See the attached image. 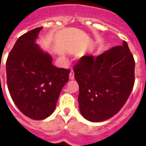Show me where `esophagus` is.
Returning <instances> with one entry per match:
<instances>
[{"mask_svg":"<svg viewBox=\"0 0 146 146\" xmlns=\"http://www.w3.org/2000/svg\"><path fill=\"white\" fill-rule=\"evenodd\" d=\"M69 79L70 80H74V71L72 70L70 72V74H69Z\"/></svg>","mask_w":146,"mask_h":146,"instance_id":"34e87169","label":"esophagus"}]
</instances>
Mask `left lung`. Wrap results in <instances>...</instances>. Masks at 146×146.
I'll list each match as a JSON object with an SVG mask.
<instances>
[{
  "instance_id": "1",
  "label": "left lung",
  "mask_w": 146,
  "mask_h": 146,
  "mask_svg": "<svg viewBox=\"0 0 146 146\" xmlns=\"http://www.w3.org/2000/svg\"><path fill=\"white\" fill-rule=\"evenodd\" d=\"M135 62L128 44L107 50L97 57L82 56L74 66L79 84V108L91 122L105 121L120 111L135 84Z\"/></svg>"
}]
</instances>
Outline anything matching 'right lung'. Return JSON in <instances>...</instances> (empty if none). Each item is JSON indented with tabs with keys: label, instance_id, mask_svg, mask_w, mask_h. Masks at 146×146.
Masks as SVG:
<instances>
[{
	"label": "right lung",
	"instance_id": "1",
	"mask_svg": "<svg viewBox=\"0 0 146 146\" xmlns=\"http://www.w3.org/2000/svg\"><path fill=\"white\" fill-rule=\"evenodd\" d=\"M42 29L36 28L17 40L6 60L7 86L13 102L23 114L42 120L52 114L69 69L52 65V57L35 43Z\"/></svg>",
	"mask_w": 146,
	"mask_h": 146
}]
</instances>
